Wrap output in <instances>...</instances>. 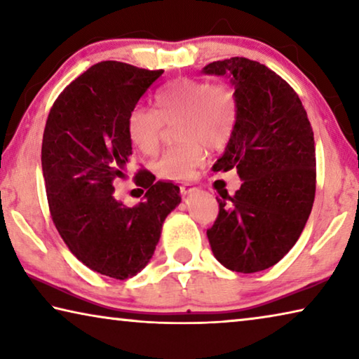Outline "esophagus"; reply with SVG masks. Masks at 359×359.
Listing matches in <instances>:
<instances>
[{"label":"esophagus","mask_w":359,"mask_h":359,"mask_svg":"<svg viewBox=\"0 0 359 359\" xmlns=\"http://www.w3.org/2000/svg\"><path fill=\"white\" fill-rule=\"evenodd\" d=\"M194 190H196V187H193L191 184H182L180 185V194H182V196H188V194L193 193Z\"/></svg>","instance_id":"esophagus-1"}]
</instances>
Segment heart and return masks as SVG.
Returning a JSON list of instances; mask_svg holds the SVG:
<instances>
[{
  "instance_id": "obj_1",
  "label": "heart",
  "mask_w": 359,
  "mask_h": 359,
  "mask_svg": "<svg viewBox=\"0 0 359 359\" xmlns=\"http://www.w3.org/2000/svg\"><path fill=\"white\" fill-rule=\"evenodd\" d=\"M155 109L135 107L126 120V133L135 147L145 155L160 149L165 123H177L184 144L166 150L155 171L163 179H190L205 161V149L222 150L234 135L239 101L228 83H210L201 79L182 77L156 93Z\"/></svg>"
}]
</instances>
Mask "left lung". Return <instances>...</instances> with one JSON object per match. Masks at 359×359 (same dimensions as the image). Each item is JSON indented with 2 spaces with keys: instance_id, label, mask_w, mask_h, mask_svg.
Listing matches in <instances>:
<instances>
[{
  "instance_id": "obj_1",
  "label": "left lung",
  "mask_w": 359,
  "mask_h": 359,
  "mask_svg": "<svg viewBox=\"0 0 359 359\" xmlns=\"http://www.w3.org/2000/svg\"><path fill=\"white\" fill-rule=\"evenodd\" d=\"M204 74L229 76L239 101L234 135L215 172L238 169L242 185L222 194L208 229L214 257L252 274L278 263L311 215L317 169L311 121L299 96L267 66L244 57L209 63Z\"/></svg>"
}]
</instances>
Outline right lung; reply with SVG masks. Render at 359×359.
Instances as JSON below:
<instances>
[{
    "label": "right lung",
    "instance_id": "1",
    "mask_svg": "<svg viewBox=\"0 0 359 359\" xmlns=\"http://www.w3.org/2000/svg\"><path fill=\"white\" fill-rule=\"evenodd\" d=\"M163 74L120 62L92 66L66 87L48 112L42 175L53 224L71 253L95 272L125 280L142 271L163 222L180 203L179 187L139 169L147 190L135 208L117 201L114 180L133 155L126 120Z\"/></svg>",
    "mask_w": 359,
    "mask_h": 359
}]
</instances>
